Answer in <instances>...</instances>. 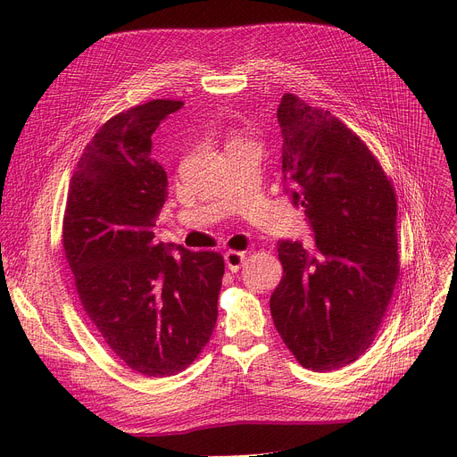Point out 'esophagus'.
Segmentation results:
<instances>
[{
  "label": "esophagus",
  "instance_id": "esophagus-1",
  "mask_svg": "<svg viewBox=\"0 0 457 457\" xmlns=\"http://www.w3.org/2000/svg\"><path fill=\"white\" fill-rule=\"evenodd\" d=\"M224 259H226V265H228V269L231 270V272H237L238 269H241L245 262H246V253L245 252H228L226 255H224Z\"/></svg>",
  "mask_w": 457,
  "mask_h": 457
}]
</instances>
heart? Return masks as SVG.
Instances as JSON below:
<instances>
[{"mask_svg":"<svg viewBox=\"0 0 457 457\" xmlns=\"http://www.w3.org/2000/svg\"><path fill=\"white\" fill-rule=\"evenodd\" d=\"M235 140H241V138H237V137H235V138H231V142H235Z\"/></svg>","mask_w":457,"mask_h":457,"instance_id":"obj_1","label":"heart"}]
</instances>
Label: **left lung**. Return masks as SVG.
<instances>
[{"label": "left lung", "instance_id": "1", "mask_svg": "<svg viewBox=\"0 0 457 457\" xmlns=\"http://www.w3.org/2000/svg\"><path fill=\"white\" fill-rule=\"evenodd\" d=\"M281 172L315 248L279 241L283 278L270 296L278 333L315 372L353 363L376 339L400 274L396 195L379 161L337 116L285 94Z\"/></svg>", "mask_w": 457, "mask_h": 457}]
</instances>
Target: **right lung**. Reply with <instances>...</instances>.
<instances>
[{
    "label": "right lung",
    "mask_w": 457,
    "mask_h": 457,
    "mask_svg": "<svg viewBox=\"0 0 457 457\" xmlns=\"http://www.w3.org/2000/svg\"><path fill=\"white\" fill-rule=\"evenodd\" d=\"M181 105L152 100L107 120L78 161L62 220L87 317L116 357L150 378L174 376L200 355L224 276L220 253L155 243L168 181L152 157V135Z\"/></svg>",
    "instance_id": "obj_1"
}]
</instances>
